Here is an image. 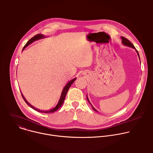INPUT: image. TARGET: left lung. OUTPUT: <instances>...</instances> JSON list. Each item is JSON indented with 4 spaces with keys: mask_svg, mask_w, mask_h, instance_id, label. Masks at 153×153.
I'll list each match as a JSON object with an SVG mask.
<instances>
[{
    "mask_svg": "<svg viewBox=\"0 0 153 153\" xmlns=\"http://www.w3.org/2000/svg\"><path fill=\"white\" fill-rule=\"evenodd\" d=\"M121 39H122V43H123V44L124 45L127 46V47H131V48H134V50H136V48H135L134 46L133 45V43H131L130 41L128 40L126 38L123 37H121ZM136 52H137V55H138V56H139V59H140V57H139V53H138V51H137L136 50ZM86 99H87V100H88V102L91 104V106H92V108H93V110L94 111H95L97 112V111L96 110V109L93 107V106L91 105V103H90V100H89V99H88V96H87V95H86Z\"/></svg>",
    "mask_w": 153,
    "mask_h": 153,
    "instance_id": "obj_1",
    "label": "left lung"
}]
</instances>
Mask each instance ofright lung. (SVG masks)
I'll list each match as a JSON object with an SVG mask.
<instances>
[{
	"instance_id": "1",
	"label": "right lung",
	"mask_w": 153,
	"mask_h": 153,
	"mask_svg": "<svg viewBox=\"0 0 153 153\" xmlns=\"http://www.w3.org/2000/svg\"><path fill=\"white\" fill-rule=\"evenodd\" d=\"M45 37H45L44 35H42V34H39L36 35L35 36H34L33 37H32L30 40H29L28 41V42L26 43V45L24 46V47L22 51L24 50L26 47H27L30 44H31V43H33V42H34V41H36V40H39V39H41L45 38ZM76 78H74V79H72V80H70L66 85H65V86L64 87L63 90H62V91L61 96H60V99H59V100L58 103L57 104V105H56L54 108H53V109H51V110H50L43 111V110H39V109H37V108H35L34 106H33V105H31L25 99V98L24 96H23L22 93H21V94H22V97H23L24 100H25V102L27 103V104L29 106H30L31 108H32L33 109H34V110H36V111H39V112H40V113H53V112L56 111V110H57L62 105V104L63 103V102H64V100H65V97H66V95H67V92H68V90L70 89L71 85L74 83V82L76 80Z\"/></svg>"
}]
</instances>
